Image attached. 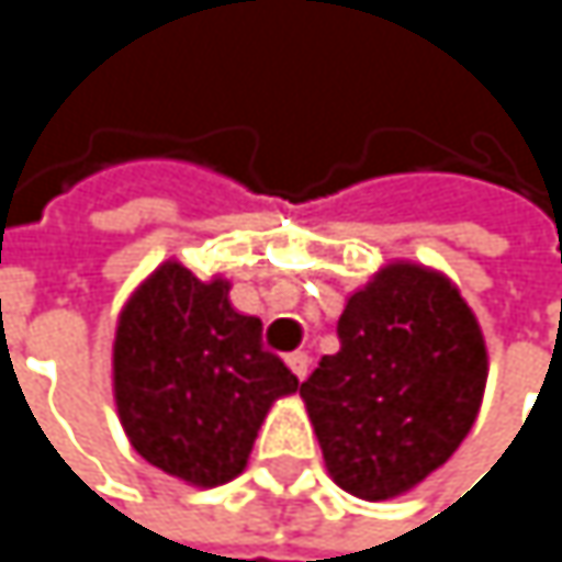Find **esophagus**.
<instances>
[{"instance_id": "obj_1", "label": "esophagus", "mask_w": 562, "mask_h": 562, "mask_svg": "<svg viewBox=\"0 0 562 562\" xmlns=\"http://www.w3.org/2000/svg\"><path fill=\"white\" fill-rule=\"evenodd\" d=\"M285 364H289V371L299 378V381H305V374H308V364H312V358L305 355V351H292L289 358H285Z\"/></svg>"}]
</instances>
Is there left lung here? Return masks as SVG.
<instances>
[{"mask_svg":"<svg viewBox=\"0 0 562 562\" xmlns=\"http://www.w3.org/2000/svg\"><path fill=\"white\" fill-rule=\"evenodd\" d=\"M338 341L299 393L331 479L384 502L469 436L488 378L482 328L446 277L396 263L348 299Z\"/></svg>","mask_w":562,"mask_h":562,"instance_id":"1","label":"left lung"}]
</instances>
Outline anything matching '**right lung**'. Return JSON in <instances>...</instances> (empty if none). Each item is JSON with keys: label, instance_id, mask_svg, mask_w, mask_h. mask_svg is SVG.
Instances as JSON below:
<instances>
[{"label": "right lung", "instance_id": "add662e5", "mask_svg": "<svg viewBox=\"0 0 562 562\" xmlns=\"http://www.w3.org/2000/svg\"><path fill=\"white\" fill-rule=\"evenodd\" d=\"M227 282L159 267L126 302L113 391L133 449L201 488L244 472L257 429L299 378L263 348V322L227 302Z\"/></svg>", "mask_w": 562, "mask_h": 562}]
</instances>
